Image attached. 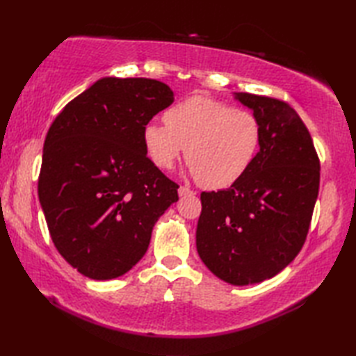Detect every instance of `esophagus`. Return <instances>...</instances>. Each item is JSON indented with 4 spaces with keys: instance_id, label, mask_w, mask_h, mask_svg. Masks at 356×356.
I'll use <instances>...</instances> for the list:
<instances>
[{
    "instance_id": "34e87169",
    "label": "esophagus",
    "mask_w": 356,
    "mask_h": 356,
    "mask_svg": "<svg viewBox=\"0 0 356 356\" xmlns=\"http://www.w3.org/2000/svg\"><path fill=\"white\" fill-rule=\"evenodd\" d=\"M195 193L186 186H179V195L180 197H186V195H194Z\"/></svg>"
}]
</instances>
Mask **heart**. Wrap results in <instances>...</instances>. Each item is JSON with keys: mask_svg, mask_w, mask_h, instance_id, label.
I'll list each match as a JSON object with an SVG mask.
<instances>
[{"mask_svg": "<svg viewBox=\"0 0 356 356\" xmlns=\"http://www.w3.org/2000/svg\"><path fill=\"white\" fill-rule=\"evenodd\" d=\"M165 125L148 122L142 139L149 161L168 170L185 148L190 172L205 188L236 184L252 165L261 143L254 113L195 95L165 111Z\"/></svg>", "mask_w": 356, "mask_h": 356, "instance_id": "1", "label": "heart"}]
</instances>
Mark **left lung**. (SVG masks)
Segmentation results:
<instances>
[{
  "instance_id": "8db88e82",
  "label": "left lung",
  "mask_w": 356,
  "mask_h": 356,
  "mask_svg": "<svg viewBox=\"0 0 356 356\" xmlns=\"http://www.w3.org/2000/svg\"><path fill=\"white\" fill-rule=\"evenodd\" d=\"M261 125L252 165L226 190L202 193L195 245L223 282H264L298 255L320 188V161L303 120L289 104L236 93Z\"/></svg>"
}]
</instances>
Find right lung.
<instances>
[{"instance_id":"right-lung-1","label":"right lung","mask_w":356,"mask_h":356,"mask_svg":"<svg viewBox=\"0 0 356 356\" xmlns=\"http://www.w3.org/2000/svg\"><path fill=\"white\" fill-rule=\"evenodd\" d=\"M172 102L161 81L102 78L50 125L38 195L58 252L82 275H124L179 200V185L149 161L142 139L143 127Z\"/></svg>"}]
</instances>
